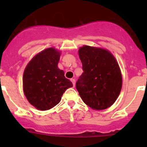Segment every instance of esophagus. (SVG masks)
<instances>
[{"mask_svg": "<svg viewBox=\"0 0 147 147\" xmlns=\"http://www.w3.org/2000/svg\"><path fill=\"white\" fill-rule=\"evenodd\" d=\"M70 80H71V82H72V84H73V87H75V80L73 79V78H72Z\"/></svg>", "mask_w": 147, "mask_h": 147, "instance_id": "esophagus-1", "label": "esophagus"}]
</instances>
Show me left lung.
<instances>
[{"label":"left lung","mask_w":147,"mask_h":147,"mask_svg":"<svg viewBox=\"0 0 147 147\" xmlns=\"http://www.w3.org/2000/svg\"><path fill=\"white\" fill-rule=\"evenodd\" d=\"M79 57L83 73L77 81L76 88L83 102L97 110L112 106L122 84L116 59L107 50L87 45L80 48Z\"/></svg>","instance_id":"8db88e82"}]
</instances>
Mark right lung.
<instances>
[{
	"mask_svg": "<svg viewBox=\"0 0 147 147\" xmlns=\"http://www.w3.org/2000/svg\"><path fill=\"white\" fill-rule=\"evenodd\" d=\"M60 53L47 48L35 55L23 74V91L28 102L40 110L54 107L72 83L57 67Z\"/></svg>",
	"mask_w": 147,
	"mask_h": 147,
	"instance_id": "right-lung-1",
	"label": "right lung"
}]
</instances>
